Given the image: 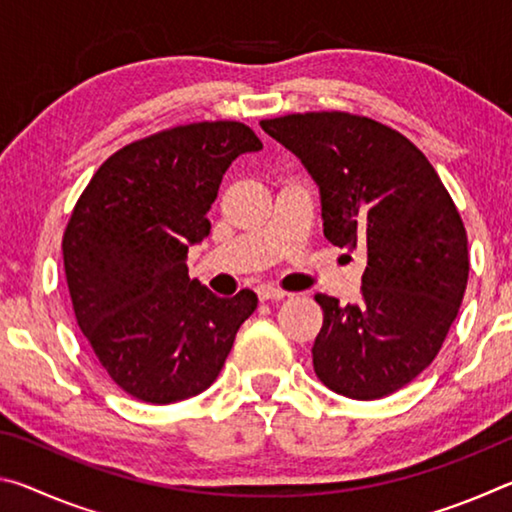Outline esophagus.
<instances>
[{"label":"esophagus","instance_id":"esophagus-1","mask_svg":"<svg viewBox=\"0 0 512 512\" xmlns=\"http://www.w3.org/2000/svg\"><path fill=\"white\" fill-rule=\"evenodd\" d=\"M287 296H289V293L275 289V287H271V284H262V287H257V298L262 302H266V300H284Z\"/></svg>","mask_w":512,"mask_h":512}]
</instances>
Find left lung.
Instances as JSON below:
<instances>
[{
    "label": "left lung",
    "instance_id": "obj_1",
    "mask_svg": "<svg viewBox=\"0 0 512 512\" xmlns=\"http://www.w3.org/2000/svg\"><path fill=\"white\" fill-rule=\"evenodd\" d=\"M259 126L314 178L329 244L366 250L357 305L316 296L318 379L363 402L400 391L436 359L467 287L452 196L418 146L368 117L305 112Z\"/></svg>",
    "mask_w": 512,
    "mask_h": 512
}]
</instances>
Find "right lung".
Wrapping results in <instances>:
<instances>
[{
  "label": "right lung",
  "mask_w": 512,
  "mask_h": 512,
  "mask_svg": "<svg viewBox=\"0 0 512 512\" xmlns=\"http://www.w3.org/2000/svg\"><path fill=\"white\" fill-rule=\"evenodd\" d=\"M262 142L239 121L146 137L101 164L76 203L63 259L76 323L119 388L171 404L219 377L257 309L253 291L219 298L189 277V246L210 235L223 173Z\"/></svg>",
  "instance_id": "obj_1"
}]
</instances>
